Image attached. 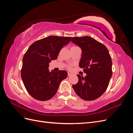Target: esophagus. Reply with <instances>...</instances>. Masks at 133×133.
Here are the masks:
<instances>
[{
	"instance_id": "1",
	"label": "esophagus",
	"mask_w": 133,
	"mask_h": 133,
	"mask_svg": "<svg viewBox=\"0 0 133 133\" xmlns=\"http://www.w3.org/2000/svg\"><path fill=\"white\" fill-rule=\"evenodd\" d=\"M72 75V74H71V73H68V76H71Z\"/></svg>"
}]
</instances>
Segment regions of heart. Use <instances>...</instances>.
Returning <instances> with one entry per match:
<instances>
[{
  "label": "heart",
  "instance_id": "obj_1",
  "mask_svg": "<svg viewBox=\"0 0 133 133\" xmlns=\"http://www.w3.org/2000/svg\"><path fill=\"white\" fill-rule=\"evenodd\" d=\"M68 68H69V69H70V68H71V66H68Z\"/></svg>",
  "mask_w": 133,
  "mask_h": 133
}]
</instances>
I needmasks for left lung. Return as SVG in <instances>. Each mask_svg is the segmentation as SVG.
I'll list each match as a JSON object with an SVG mask.
<instances>
[{"instance_id": "8db88e82", "label": "left lung", "mask_w": 133, "mask_h": 133, "mask_svg": "<svg viewBox=\"0 0 133 133\" xmlns=\"http://www.w3.org/2000/svg\"><path fill=\"white\" fill-rule=\"evenodd\" d=\"M71 41L81 48L79 66L85 77L78 74L79 81L73 85L75 93L82 99L90 101L99 98L107 90L112 75V62L107 47L88 36L72 37Z\"/></svg>"}]
</instances>
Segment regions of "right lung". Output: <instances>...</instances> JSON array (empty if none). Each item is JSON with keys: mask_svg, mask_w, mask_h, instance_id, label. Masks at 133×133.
Wrapping results in <instances>:
<instances>
[{"mask_svg": "<svg viewBox=\"0 0 133 133\" xmlns=\"http://www.w3.org/2000/svg\"><path fill=\"white\" fill-rule=\"evenodd\" d=\"M70 40L69 37L49 36L33 43L26 51L21 76L26 90L34 99L40 101L50 99L57 93L60 82L66 78V71L50 72L48 67Z\"/></svg>", "mask_w": 133, "mask_h": 133, "instance_id": "right-lung-1", "label": "right lung"}]
</instances>
